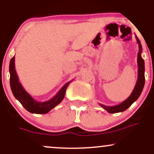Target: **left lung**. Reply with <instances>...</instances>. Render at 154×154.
Instances as JSON below:
<instances>
[{
	"instance_id": "obj_1",
	"label": "left lung",
	"mask_w": 154,
	"mask_h": 154,
	"mask_svg": "<svg viewBox=\"0 0 154 154\" xmlns=\"http://www.w3.org/2000/svg\"><path fill=\"white\" fill-rule=\"evenodd\" d=\"M135 38L137 42L138 47H139V52L137 54V65H138V78L137 81L136 85L134 86L133 91L129 96L127 100H125L119 105H116L113 106H105L104 104H100L101 106L105 110H106L109 113H115L119 112H123L125 111L126 109L129 108L133 103L139 98L142 93L143 88L144 86L145 83V76H144V61L142 57V47L141 45L140 41L139 40L137 36L135 35Z\"/></svg>"
}]
</instances>
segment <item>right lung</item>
Instances as JSON below:
<instances>
[{
	"instance_id": "right-lung-1",
	"label": "right lung",
	"mask_w": 154,
	"mask_h": 154,
	"mask_svg": "<svg viewBox=\"0 0 154 154\" xmlns=\"http://www.w3.org/2000/svg\"><path fill=\"white\" fill-rule=\"evenodd\" d=\"M14 56L11 59L10 62V83L12 94L17 100L20 102L23 106L29 112L37 114H45L52 110L54 107L58 105L63 100L64 97L65 92L67 87L71 83V80L66 83L61 88L60 91L55 96L50 100L45 102H38L35 100L26 90L24 89L22 85L19 82V78L17 74L14 65Z\"/></svg>"
}]
</instances>
